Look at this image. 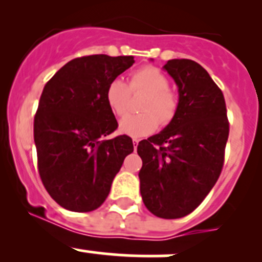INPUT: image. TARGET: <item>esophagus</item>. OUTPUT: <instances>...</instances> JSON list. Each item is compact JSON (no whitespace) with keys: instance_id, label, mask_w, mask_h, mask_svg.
I'll list each match as a JSON object with an SVG mask.
<instances>
[{"instance_id":"1","label":"esophagus","mask_w":262,"mask_h":262,"mask_svg":"<svg viewBox=\"0 0 262 262\" xmlns=\"http://www.w3.org/2000/svg\"><path fill=\"white\" fill-rule=\"evenodd\" d=\"M138 142H139V139H137V138L133 139V146H134V148H137V146H138Z\"/></svg>"}]
</instances>
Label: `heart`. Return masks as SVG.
<instances>
[{
    "instance_id": "b5f03b06",
    "label": "heart",
    "mask_w": 262,
    "mask_h": 262,
    "mask_svg": "<svg viewBox=\"0 0 262 262\" xmlns=\"http://www.w3.org/2000/svg\"><path fill=\"white\" fill-rule=\"evenodd\" d=\"M168 77L153 66H144L132 73L129 83L115 78L107 84L105 99L115 115L128 112L130 94L144 92L147 97L142 104V114L125 115L119 121L121 133L130 137H143L153 133L158 124L167 125L175 119L179 109V96L170 89Z\"/></svg>"
}]
</instances>
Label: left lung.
Masks as SVG:
<instances>
[{"label": "left lung", "mask_w": 262, "mask_h": 262, "mask_svg": "<svg viewBox=\"0 0 262 262\" xmlns=\"http://www.w3.org/2000/svg\"><path fill=\"white\" fill-rule=\"evenodd\" d=\"M179 87L175 119L137 152L144 205L156 216L182 218L196 209L218 180L229 134L223 92L191 59L163 66Z\"/></svg>", "instance_id": "1"}]
</instances>
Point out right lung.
I'll return each instance as SVG.
<instances>
[{"instance_id":"add662e5","label":"right lung","mask_w":262,"mask_h":262,"mask_svg":"<svg viewBox=\"0 0 262 262\" xmlns=\"http://www.w3.org/2000/svg\"><path fill=\"white\" fill-rule=\"evenodd\" d=\"M133 63L132 55L75 58L44 86L34 118L38 170L47 191L64 209H97L133 152L125 134L105 138L118 128L106 87Z\"/></svg>"}]
</instances>
